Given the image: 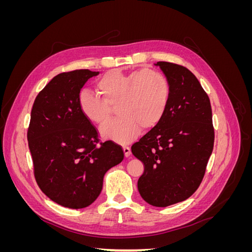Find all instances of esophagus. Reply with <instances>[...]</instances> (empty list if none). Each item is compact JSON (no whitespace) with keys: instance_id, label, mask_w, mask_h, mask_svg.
Masks as SVG:
<instances>
[{"instance_id":"1","label":"esophagus","mask_w":252,"mask_h":252,"mask_svg":"<svg viewBox=\"0 0 252 252\" xmlns=\"http://www.w3.org/2000/svg\"><path fill=\"white\" fill-rule=\"evenodd\" d=\"M123 151H124V155H125V157H130V155H131V150H130V148H129L128 146H124L123 147Z\"/></svg>"}]
</instances>
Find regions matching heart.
Masks as SVG:
<instances>
[{
  "label": "heart",
  "instance_id": "obj_1",
  "mask_svg": "<svg viewBox=\"0 0 252 252\" xmlns=\"http://www.w3.org/2000/svg\"><path fill=\"white\" fill-rule=\"evenodd\" d=\"M96 94L84 91L80 95V108L90 122L104 125L110 118V106L118 105L120 118L101 129L104 139L119 144L130 143L140 128L155 127L162 120L170 100V85L164 74L142 69L122 73L106 72L97 80Z\"/></svg>",
  "mask_w": 252,
  "mask_h": 252
}]
</instances>
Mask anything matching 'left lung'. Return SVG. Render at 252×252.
Here are the masks:
<instances>
[{
	"label": "left lung",
	"instance_id": "left-lung-1",
	"mask_svg": "<svg viewBox=\"0 0 252 252\" xmlns=\"http://www.w3.org/2000/svg\"><path fill=\"white\" fill-rule=\"evenodd\" d=\"M170 85L162 120L131 146L144 165L138 189L145 202L167 207L187 200L199 188L212 154V111L195 75L187 68L158 62Z\"/></svg>",
	"mask_w": 252,
	"mask_h": 252
}]
</instances>
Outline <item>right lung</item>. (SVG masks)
<instances>
[{
	"label": "right lung",
	"instance_id": "add662e5",
	"mask_svg": "<svg viewBox=\"0 0 252 252\" xmlns=\"http://www.w3.org/2000/svg\"><path fill=\"white\" fill-rule=\"evenodd\" d=\"M98 74L88 69L56 75L35 97L27 139L34 177L51 201L71 209L93 204L105 173L124 158L111 141L96 145L97 132L80 108V91Z\"/></svg>",
	"mask_w": 252,
	"mask_h": 252
}]
</instances>
